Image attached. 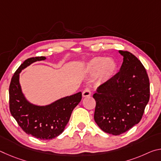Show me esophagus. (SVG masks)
Wrapping results in <instances>:
<instances>
[{
    "instance_id": "34e87169",
    "label": "esophagus",
    "mask_w": 161,
    "mask_h": 161,
    "mask_svg": "<svg viewBox=\"0 0 161 161\" xmlns=\"http://www.w3.org/2000/svg\"><path fill=\"white\" fill-rule=\"evenodd\" d=\"M91 91L90 89H88V88H86L82 92V97H89L91 96Z\"/></svg>"
}]
</instances>
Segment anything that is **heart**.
<instances>
[{"label": "heart", "mask_w": 161, "mask_h": 161, "mask_svg": "<svg viewBox=\"0 0 161 161\" xmlns=\"http://www.w3.org/2000/svg\"><path fill=\"white\" fill-rule=\"evenodd\" d=\"M117 69L116 62L112 58L98 57L91 59L86 65V71L89 75H98L100 80L106 81L113 77Z\"/></svg>", "instance_id": "obj_1"}]
</instances>
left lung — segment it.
Returning a JSON list of instances; mask_svg holds the SVG:
<instances>
[{"instance_id": "1", "label": "left lung", "mask_w": 161, "mask_h": 161, "mask_svg": "<svg viewBox=\"0 0 161 161\" xmlns=\"http://www.w3.org/2000/svg\"><path fill=\"white\" fill-rule=\"evenodd\" d=\"M124 57L120 71L98 87L94 121L103 131L118 136L139 123L150 97L146 70L132 53L119 50Z\"/></svg>"}]
</instances>
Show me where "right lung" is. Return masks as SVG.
<instances>
[{
  "mask_svg": "<svg viewBox=\"0 0 161 161\" xmlns=\"http://www.w3.org/2000/svg\"><path fill=\"white\" fill-rule=\"evenodd\" d=\"M46 59L45 57H36L26 59L13 75L9 87L11 115L27 134L41 140H50L60 135L73 109L81 100V92L47 105H37L27 99L22 91L20 73L34 62Z\"/></svg>",
  "mask_w": 161,
  "mask_h": 161,
  "instance_id": "1",
  "label": "right lung"
}]
</instances>
